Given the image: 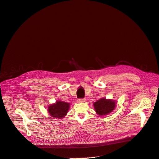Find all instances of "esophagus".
<instances>
[{"instance_id": "34e87169", "label": "esophagus", "mask_w": 159, "mask_h": 159, "mask_svg": "<svg viewBox=\"0 0 159 159\" xmlns=\"http://www.w3.org/2000/svg\"><path fill=\"white\" fill-rule=\"evenodd\" d=\"M85 101H86L85 99H79L77 100V102H85Z\"/></svg>"}]
</instances>
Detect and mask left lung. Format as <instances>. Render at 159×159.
Instances as JSON below:
<instances>
[{"label": "left lung", "instance_id": "obj_1", "mask_svg": "<svg viewBox=\"0 0 159 159\" xmlns=\"http://www.w3.org/2000/svg\"><path fill=\"white\" fill-rule=\"evenodd\" d=\"M95 112L99 116L107 115L115 108L116 102L111 99L101 98L93 103Z\"/></svg>", "mask_w": 159, "mask_h": 159}]
</instances>
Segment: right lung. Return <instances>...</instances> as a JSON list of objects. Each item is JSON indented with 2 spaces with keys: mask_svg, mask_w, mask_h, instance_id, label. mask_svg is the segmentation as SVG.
I'll use <instances>...</instances> for the list:
<instances>
[{
  "mask_svg": "<svg viewBox=\"0 0 159 159\" xmlns=\"http://www.w3.org/2000/svg\"><path fill=\"white\" fill-rule=\"evenodd\" d=\"M70 108V103L64 101H57L56 103L48 107V112L53 118H63Z\"/></svg>",
  "mask_w": 159,
  "mask_h": 159,
  "instance_id": "1",
  "label": "right lung"
}]
</instances>
